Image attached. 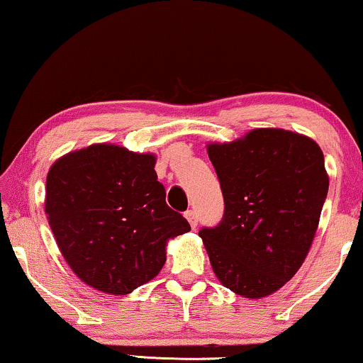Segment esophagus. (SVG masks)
<instances>
[{
    "label": "esophagus",
    "mask_w": 363,
    "mask_h": 363,
    "mask_svg": "<svg viewBox=\"0 0 363 363\" xmlns=\"http://www.w3.org/2000/svg\"><path fill=\"white\" fill-rule=\"evenodd\" d=\"M184 216H186L187 222L191 223L192 228L197 227V213H196V211H187L186 213H184Z\"/></svg>",
    "instance_id": "1"
}]
</instances>
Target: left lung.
I'll return each instance as SVG.
<instances>
[{
    "mask_svg": "<svg viewBox=\"0 0 363 363\" xmlns=\"http://www.w3.org/2000/svg\"><path fill=\"white\" fill-rule=\"evenodd\" d=\"M223 194V216L202 227L211 264L225 288L263 298L303 264L328 197L324 155L308 136L258 128L208 146Z\"/></svg>",
    "mask_w": 363,
    "mask_h": 363,
    "instance_id": "8db88e82",
    "label": "left lung"
}]
</instances>
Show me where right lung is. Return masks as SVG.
Returning <instances> with one entry per match:
<instances>
[{"instance_id": "1", "label": "right lung", "mask_w": 363, "mask_h": 363, "mask_svg": "<svg viewBox=\"0 0 363 363\" xmlns=\"http://www.w3.org/2000/svg\"><path fill=\"white\" fill-rule=\"evenodd\" d=\"M156 157L91 145L52 164L45 213L74 273L91 288L128 294L161 272L166 242L191 230L166 203Z\"/></svg>"}]
</instances>
